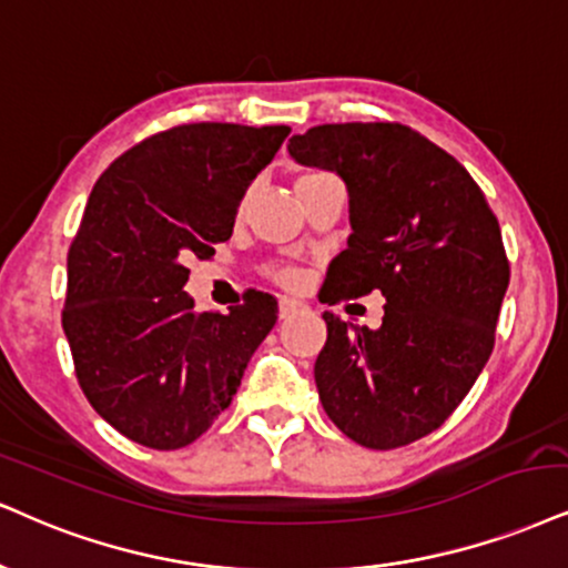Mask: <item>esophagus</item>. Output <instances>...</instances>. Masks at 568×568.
Listing matches in <instances>:
<instances>
[{"instance_id": "obj_1", "label": "esophagus", "mask_w": 568, "mask_h": 568, "mask_svg": "<svg viewBox=\"0 0 568 568\" xmlns=\"http://www.w3.org/2000/svg\"><path fill=\"white\" fill-rule=\"evenodd\" d=\"M297 311H303V303H297V300H282L278 303V318H290Z\"/></svg>"}]
</instances>
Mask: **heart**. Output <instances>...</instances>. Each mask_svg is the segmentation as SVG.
<instances>
[{
  "mask_svg": "<svg viewBox=\"0 0 568 568\" xmlns=\"http://www.w3.org/2000/svg\"><path fill=\"white\" fill-rule=\"evenodd\" d=\"M321 176H324V173H305V176H300L295 181V189L311 184V181H316ZM265 276H268L273 284L282 286V290H297V286L303 284V273H300L295 265H271V268L265 271Z\"/></svg>",
  "mask_w": 568,
  "mask_h": 568,
  "instance_id": "obj_1",
  "label": "heart"
}]
</instances>
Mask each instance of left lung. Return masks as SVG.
Masks as SVG:
<instances>
[{
    "label": "left lung",
    "instance_id": "1",
    "mask_svg": "<svg viewBox=\"0 0 568 568\" xmlns=\"http://www.w3.org/2000/svg\"><path fill=\"white\" fill-rule=\"evenodd\" d=\"M290 155L337 171L353 234L326 273L328 305L382 292V326L326 311L316 387L353 443L395 450L439 429L495 347L510 265L485 192L403 123H324Z\"/></svg>",
    "mask_w": 568,
    "mask_h": 568
}]
</instances>
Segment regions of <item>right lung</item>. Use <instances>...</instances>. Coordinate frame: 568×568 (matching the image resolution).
Here are the masks:
<instances>
[{
    "label": "right lung",
    "mask_w": 568,
    "mask_h": 568,
    "mask_svg": "<svg viewBox=\"0 0 568 568\" xmlns=\"http://www.w3.org/2000/svg\"><path fill=\"white\" fill-rule=\"evenodd\" d=\"M286 125L184 123L125 150L91 189L68 250L62 328L83 395L123 437L179 450L229 408L276 324V297L244 292L197 313L189 257L215 255Z\"/></svg>",
    "instance_id": "right-lung-1"
}]
</instances>
